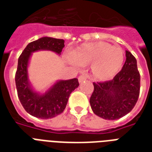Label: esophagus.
<instances>
[{"label":"esophagus","mask_w":152,"mask_h":152,"mask_svg":"<svg viewBox=\"0 0 152 152\" xmlns=\"http://www.w3.org/2000/svg\"><path fill=\"white\" fill-rule=\"evenodd\" d=\"M78 80L80 83H82V82H83V81H85L87 80V76H86L85 74H82V75L79 76Z\"/></svg>","instance_id":"1"}]
</instances>
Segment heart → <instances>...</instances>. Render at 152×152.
<instances>
[{"label":"heart","instance_id":"obj_1","mask_svg":"<svg viewBox=\"0 0 152 152\" xmlns=\"http://www.w3.org/2000/svg\"><path fill=\"white\" fill-rule=\"evenodd\" d=\"M124 61V51L105 42L83 44L72 52L71 59L73 64H91L93 76L101 81L113 79L121 69Z\"/></svg>","mask_w":152,"mask_h":152}]
</instances>
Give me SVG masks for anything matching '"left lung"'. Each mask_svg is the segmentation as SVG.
<instances>
[{"mask_svg":"<svg viewBox=\"0 0 152 152\" xmlns=\"http://www.w3.org/2000/svg\"><path fill=\"white\" fill-rule=\"evenodd\" d=\"M122 69L111 80L93 83L90 98L93 112L106 120H117L126 115L137 103L140 89V75L137 59L126 51Z\"/></svg>","mask_w":152,"mask_h":152,"instance_id":"left-lung-1","label":"left lung"}]
</instances>
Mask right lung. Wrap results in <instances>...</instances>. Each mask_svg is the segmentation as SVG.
I'll list each match as a JSON object with an SVG mask.
<instances>
[{
    "instance_id": "1",
    "label": "right lung",
    "mask_w": 152,
    "mask_h": 152,
    "mask_svg": "<svg viewBox=\"0 0 152 152\" xmlns=\"http://www.w3.org/2000/svg\"><path fill=\"white\" fill-rule=\"evenodd\" d=\"M64 43L63 39L43 37L30 42L18 59L15 76L18 97L25 110L34 117L49 119L59 115L66 107L70 94L78 88L77 78L60 80L47 92L41 95L34 92L30 87L27 78V64L31 53L47 50L60 54L64 46Z\"/></svg>"
}]
</instances>
